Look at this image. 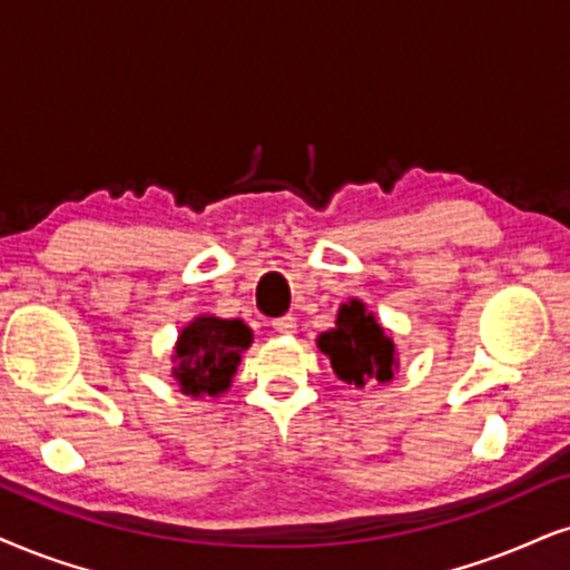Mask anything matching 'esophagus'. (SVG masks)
I'll return each instance as SVG.
<instances>
[{
    "instance_id": "obj_1",
    "label": "esophagus",
    "mask_w": 570,
    "mask_h": 570,
    "mask_svg": "<svg viewBox=\"0 0 570 570\" xmlns=\"http://www.w3.org/2000/svg\"><path fill=\"white\" fill-rule=\"evenodd\" d=\"M272 327L277 330V333H293V330H296V317H293V314H285V317L272 320Z\"/></svg>"
}]
</instances>
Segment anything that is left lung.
Listing matches in <instances>:
<instances>
[{
	"instance_id": "8db88e82",
	"label": "left lung",
	"mask_w": 570,
	"mask_h": 570,
	"mask_svg": "<svg viewBox=\"0 0 570 570\" xmlns=\"http://www.w3.org/2000/svg\"><path fill=\"white\" fill-rule=\"evenodd\" d=\"M320 348L330 356L335 375L348 385H364L367 381L389 383L396 370L393 341L367 314L362 301L341 306L335 327L320 335Z\"/></svg>"
}]
</instances>
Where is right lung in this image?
<instances>
[{"instance_id": "obj_1", "label": "right lung", "mask_w": 570, "mask_h": 570, "mask_svg": "<svg viewBox=\"0 0 570 570\" xmlns=\"http://www.w3.org/2000/svg\"><path fill=\"white\" fill-rule=\"evenodd\" d=\"M250 330L240 320L198 317L181 330L174 377L187 396H216L227 391L240 364V351L250 346Z\"/></svg>"}]
</instances>
